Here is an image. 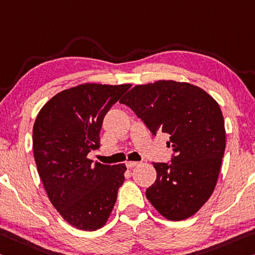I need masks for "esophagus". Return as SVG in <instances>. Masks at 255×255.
<instances>
[{"label":"esophagus","mask_w":255,"mask_h":255,"mask_svg":"<svg viewBox=\"0 0 255 255\" xmlns=\"http://www.w3.org/2000/svg\"><path fill=\"white\" fill-rule=\"evenodd\" d=\"M139 162H136V161H127L126 162V165H127V168L128 169H131V168H134V167H136L137 164H138Z\"/></svg>","instance_id":"obj_1"}]
</instances>
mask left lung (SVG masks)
<instances>
[{"mask_svg": "<svg viewBox=\"0 0 255 255\" xmlns=\"http://www.w3.org/2000/svg\"><path fill=\"white\" fill-rule=\"evenodd\" d=\"M126 104L153 135L169 134L170 163L153 162L156 180L146 197L164 218L179 221L199 211L216 187L226 147L225 121L219 104L188 83L159 80L137 85Z\"/></svg>", "mask_w": 255, "mask_h": 255, "instance_id": "obj_1", "label": "left lung"}]
</instances>
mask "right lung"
I'll return each mask as SVG.
<instances>
[{
    "instance_id": "add662e5",
    "label": "right lung",
    "mask_w": 255,
    "mask_h": 255,
    "mask_svg": "<svg viewBox=\"0 0 255 255\" xmlns=\"http://www.w3.org/2000/svg\"><path fill=\"white\" fill-rule=\"evenodd\" d=\"M129 84H83L64 90L44 106L33 128V151L48 199L77 229L106 225L124 184L126 165L87 157L100 147V131L110 108Z\"/></svg>"
}]
</instances>
